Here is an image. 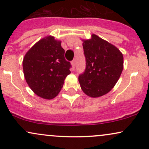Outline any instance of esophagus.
<instances>
[{"label":"esophagus","instance_id":"34e87169","mask_svg":"<svg viewBox=\"0 0 149 149\" xmlns=\"http://www.w3.org/2000/svg\"><path fill=\"white\" fill-rule=\"evenodd\" d=\"M76 59H73V60L71 61V64H72V66H73V69H74V68L76 67Z\"/></svg>","mask_w":149,"mask_h":149}]
</instances>
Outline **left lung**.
Listing matches in <instances>:
<instances>
[{
	"label": "left lung",
	"mask_w": 149,
	"mask_h": 149,
	"mask_svg": "<svg viewBox=\"0 0 149 149\" xmlns=\"http://www.w3.org/2000/svg\"><path fill=\"white\" fill-rule=\"evenodd\" d=\"M83 41L86 68L78 76L80 88L89 97L103 96L118 80L123 69V56L116 46L95 34Z\"/></svg>",
	"instance_id": "obj_1"
}]
</instances>
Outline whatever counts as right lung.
I'll return each mask as SVG.
<instances>
[{"instance_id":"obj_1","label":"right lung","mask_w":149,"mask_h":149,"mask_svg":"<svg viewBox=\"0 0 149 149\" xmlns=\"http://www.w3.org/2000/svg\"><path fill=\"white\" fill-rule=\"evenodd\" d=\"M61 41L47 36L39 40L25 54L23 71L26 81L38 96L54 98L71 73V65L64 58Z\"/></svg>"}]
</instances>
